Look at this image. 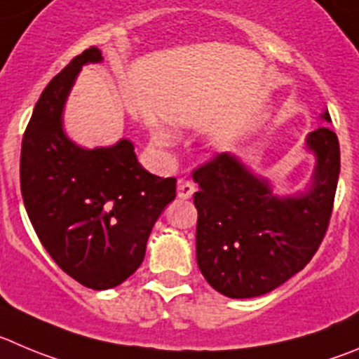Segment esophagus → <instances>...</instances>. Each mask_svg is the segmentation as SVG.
Returning <instances> with one entry per match:
<instances>
[{"label":"esophagus","instance_id":"obj_1","mask_svg":"<svg viewBox=\"0 0 359 359\" xmlns=\"http://www.w3.org/2000/svg\"><path fill=\"white\" fill-rule=\"evenodd\" d=\"M195 193V184L187 179H179L177 180V196L182 200H187L193 196Z\"/></svg>","mask_w":359,"mask_h":359}]
</instances>
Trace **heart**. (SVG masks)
I'll use <instances>...</instances> for the list:
<instances>
[{
    "instance_id": "obj_1",
    "label": "heart",
    "mask_w": 359,
    "mask_h": 359,
    "mask_svg": "<svg viewBox=\"0 0 359 359\" xmlns=\"http://www.w3.org/2000/svg\"><path fill=\"white\" fill-rule=\"evenodd\" d=\"M154 142L157 143V145H170V143L173 142L172 134H170L168 129H164V127H157L156 130H154Z\"/></svg>"
}]
</instances>
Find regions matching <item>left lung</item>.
Returning <instances> with one entry per match:
<instances>
[{
  "instance_id": "obj_1",
  "label": "left lung",
  "mask_w": 359,
  "mask_h": 359,
  "mask_svg": "<svg viewBox=\"0 0 359 359\" xmlns=\"http://www.w3.org/2000/svg\"><path fill=\"white\" fill-rule=\"evenodd\" d=\"M330 122V113L324 111ZM308 150L316 172L303 195H273L232 154H217L193 172L196 221V262L217 292L233 299L271 292L299 273L316 255L333 212L340 145L327 127L311 130Z\"/></svg>"
}]
</instances>
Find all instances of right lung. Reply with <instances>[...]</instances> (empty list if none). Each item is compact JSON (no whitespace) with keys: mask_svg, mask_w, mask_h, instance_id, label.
<instances>
[{"mask_svg":"<svg viewBox=\"0 0 359 359\" xmlns=\"http://www.w3.org/2000/svg\"><path fill=\"white\" fill-rule=\"evenodd\" d=\"M97 48L78 55L49 81L21 149V193L40 243L69 276L93 290L120 285L145 259L147 241L175 198V177L152 175L129 140L81 149L63 133L67 95Z\"/></svg>","mask_w":359,"mask_h":359,"instance_id":"add662e5","label":"right lung"}]
</instances>
